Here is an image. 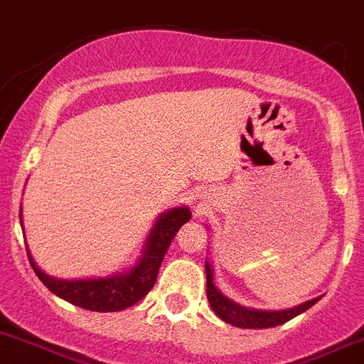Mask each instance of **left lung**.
<instances>
[{"label": "left lung", "mask_w": 364, "mask_h": 364, "mask_svg": "<svg viewBox=\"0 0 364 364\" xmlns=\"http://www.w3.org/2000/svg\"><path fill=\"white\" fill-rule=\"evenodd\" d=\"M206 270V297H208V303H210L212 310L215 312V316L219 319H223L225 323L232 326H237V328H272V326H279L287 321H290L292 317L299 316L304 310H309L312 304H316L319 301V297L312 301H306V303L299 304L296 309L281 310V312H270V310H255V309H245L241 304L234 303L228 297L223 296L215 288L214 279H212V268L210 264L205 263Z\"/></svg>", "instance_id": "1"}]
</instances>
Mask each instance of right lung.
I'll use <instances>...</instances> for the list:
<instances>
[{"mask_svg":"<svg viewBox=\"0 0 364 364\" xmlns=\"http://www.w3.org/2000/svg\"><path fill=\"white\" fill-rule=\"evenodd\" d=\"M190 218L192 214L186 206L165 212L154 225V230L150 232V237L146 241L145 254L139 263L132 270L117 274V276L77 281L55 279L36 267L28 254V248L27 255L36 276L55 296H60L61 299L85 310H92V312H117V310H125L136 304L137 301H141L152 290L156 279H158L163 257H165L172 239L176 237L179 228L186 221H190ZM19 221H21V214H19Z\"/></svg>","mask_w":364,"mask_h":364,"instance_id":"add662e5","label":"right lung"}]
</instances>
